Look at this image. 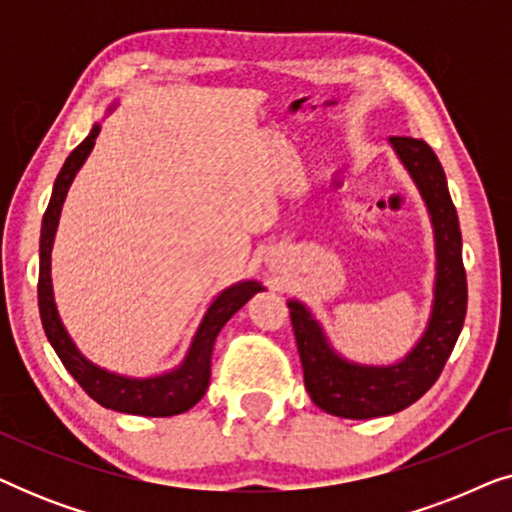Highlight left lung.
<instances>
[{
	"label": "left lung",
	"mask_w": 512,
	"mask_h": 512,
	"mask_svg": "<svg viewBox=\"0 0 512 512\" xmlns=\"http://www.w3.org/2000/svg\"><path fill=\"white\" fill-rule=\"evenodd\" d=\"M389 142L422 193L436 237V286L424 335L394 366H361L342 359L328 345L324 328L312 312L298 300H289L307 394L328 415L345 419L394 415L419 401L443 373L466 317L461 230L443 167L424 139L391 137Z\"/></svg>",
	"instance_id": "8db88e82"
}]
</instances>
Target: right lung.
Returning a JSON list of instances; mask_svg holds the SVG:
<instances>
[{
  "mask_svg": "<svg viewBox=\"0 0 512 512\" xmlns=\"http://www.w3.org/2000/svg\"><path fill=\"white\" fill-rule=\"evenodd\" d=\"M100 135V125H93L90 135L69 153V158L62 165V170L55 179L51 202L41 223V242H39V314L41 324H44L46 338L51 342L55 354L60 356L62 366L69 370V375L81 384L86 394L102 405V408L125 412V415L139 417H172L181 412L191 410L195 403L205 396L209 387V377H212V349L216 335L226 321L247 303V300L258 291H265L261 282H240L230 289L221 291L209 305V310L202 317V324L195 333L188 349L184 363L179 368L170 370L165 375L156 377H125L109 373L93 361H88L69 338V333L62 326L58 307L53 300V282H51V249L53 237L58 230L62 202L67 198L69 186L86 163L88 153L93 151L95 137Z\"/></svg>",
  "mask_w": 512,
  "mask_h": 512,
  "instance_id": "add662e5",
  "label": "right lung"
}]
</instances>
